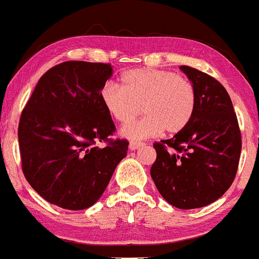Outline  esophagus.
Here are the masks:
<instances>
[{"instance_id": "1", "label": "esophagus", "mask_w": 259, "mask_h": 259, "mask_svg": "<svg viewBox=\"0 0 259 259\" xmlns=\"http://www.w3.org/2000/svg\"><path fill=\"white\" fill-rule=\"evenodd\" d=\"M145 144L144 143H138V141H132V143L129 144V149L130 150H137V149L141 148V146H144Z\"/></svg>"}]
</instances>
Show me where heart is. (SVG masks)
Masks as SVG:
<instances>
[{"instance_id":"heart-1","label":"heart","mask_w":259,"mask_h":259,"mask_svg":"<svg viewBox=\"0 0 259 259\" xmlns=\"http://www.w3.org/2000/svg\"><path fill=\"white\" fill-rule=\"evenodd\" d=\"M122 87L105 83L100 99L109 115L119 122L138 116L143 107L145 116L120 130L122 137L143 140L162 130L178 134L191 121L196 109V91L187 78L170 70L135 68L121 75Z\"/></svg>"}]
</instances>
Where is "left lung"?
<instances>
[{
  "mask_svg": "<svg viewBox=\"0 0 259 259\" xmlns=\"http://www.w3.org/2000/svg\"><path fill=\"white\" fill-rule=\"evenodd\" d=\"M180 69L195 87V114L174 138L154 144L156 160L150 175L170 205L190 209L214 202L230 189L242 139L225 87L195 68L181 65Z\"/></svg>",
  "mask_w": 259,
  "mask_h": 259,
  "instance_id": "obj_1",
  "label": "left lung"
}]
</instances>
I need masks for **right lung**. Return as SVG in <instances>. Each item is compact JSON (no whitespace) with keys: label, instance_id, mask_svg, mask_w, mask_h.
<instances>
[{"label":"right lung","instance_id":"right-lung-1","mask_svg":"<svg viewBox=\"0 0 259 259\" xmlns=\"http://www.w3.org/2000/svg\"><path fill=\"white\" fill-rule=\"evenodd\" d=\"M111 64L68 61L38 80L18 124L22 171L46 201L84 209L100 198L126 156L127 140L109 137L115 125L100 99ZM105 142L100 148L96 144Z\"/></svg>","mask_w":259,"mask_h":259}]
</instances>
